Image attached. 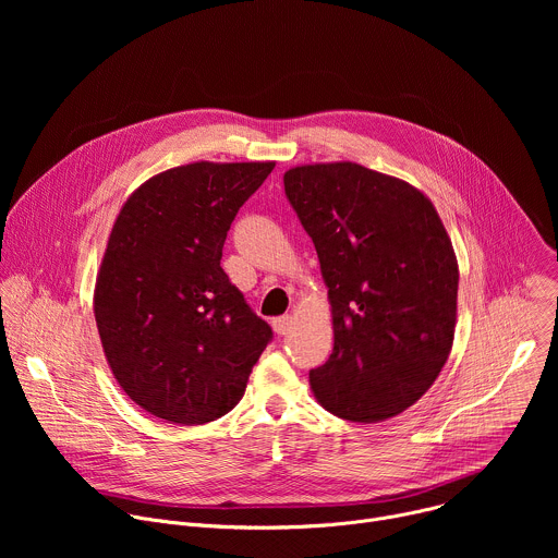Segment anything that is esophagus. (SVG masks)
Wrapping results in <instances>:
<instances>
[{"label":"esophagus","mask_w":558,"mask_h":558,"mask_svg":"<svg viewBox=\"0 0 558 558\" xmlns=\"http://www.w3.org/2000/svg\"><path fill=\"white\" fill-rule=\"evenodd\" d=\"M291 329H293V317L291 315H282V317H276V320H274V331L278 336H287Z\"/></svg>","instance_id":"obj_1"}]
</instances>
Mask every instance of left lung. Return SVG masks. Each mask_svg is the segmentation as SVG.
Segmentation results:
<instances>
[{
	"instance_id": "left-lung-1",
	"label": "left lung",
	"mask_w": 558,
	"mask_h": 558,
	"mask_svg": "<svg viewBox=\"0 0 558 558\" xmlns=\"http://www.w3.org/2000/svg\"><path fill=\"white\" fill-rule=\"evenodd\" d=\"M329 289L333 353L308 373L329 413L360 424L411 409L454 340L459 265L430 198L360 163L284 172Z\"/></svg>"
}]
</instances>
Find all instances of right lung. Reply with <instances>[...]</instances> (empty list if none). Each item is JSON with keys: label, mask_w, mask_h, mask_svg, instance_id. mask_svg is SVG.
<instances>
[{"label": "right lung", "mask_w": 558, "mask_h": 558, "mask_svg": "<svg viewBox=\"0 0 558 558\" xmlns=\"http://www.w3.org/2000/svg\"><path fill=\"white\" fill-rule=\"evenodd\" d=\"M276 161H196L123 203L95 282L108 366L130 400L172 424H207L245 395L271 329L220 267L231 220Z\"/></svg>", "instance_id": "obj_1"}]
</instances>
